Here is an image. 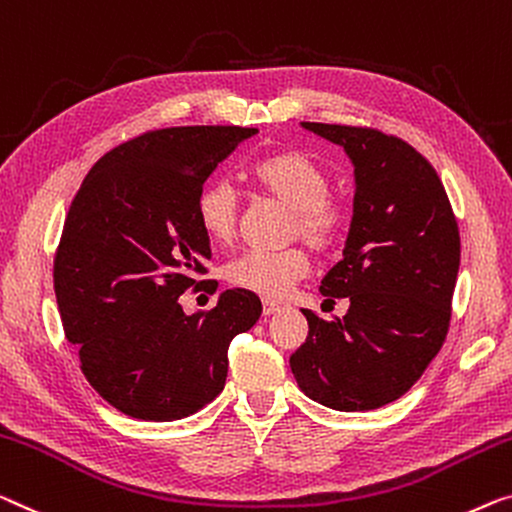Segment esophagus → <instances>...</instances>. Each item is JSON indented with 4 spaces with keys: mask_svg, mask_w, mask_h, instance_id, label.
<instances>
[{
    "mask_svg": "<svg viewBox=\"0 0 512 512\" xmlns=\"http://www.w3.org/2000/svg\"><path fill=\"white\" fill-rule=\"evenodd\" d=\"M278 308H280L278 301H271V299L264 301V315H273V312H276Z\"/></svg>",
    "mask_w": 512,
    "mask_h": 512,
    "instance_id": "esophagus-1",
    "label": "esophagus"
}]
</instances>
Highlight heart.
Masks as SVG:
<instances>
[{"label": "heart", "mask_w": 512, "mask_h": 512, "mask_svg": "<svg viewBox=\"0 0 512 512\" xmlns=\"http://www.w3.org/2000/svg\"><path fill=\"white\" fill-rule=\"evenodd\" d=\"M257 188L273 200L292 209L289 236L303 239L315 253H333L345 243L349 211L329 195L331 181L322 167L303 151H276L259 158L250 170ZM197 223L213 243H230L239 232L241 197L234 183L213 179L204 183L195 202ZM310 273V259L303 248L280 253L246 250L225 266V278L232 287L280 299Z\"/></svg>", "instance_id": "1"}]
</instances>
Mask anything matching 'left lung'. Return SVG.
I'll return each mask as SVG.
<instances>
[{
	"instance_id": "left-lung-1",
	"label": "left lung",
	"mask_w": 512,
	"mask_h": 512,
	"mask_svg": "<svg viewBox=\"0 0 512 512\" xmlns=\"http://www.w3.org/2000/svg\"><path fill=\"white\" fill-rule=\"evenodd\" d=\"M303 126L345 147L356 195L345 257L319 287L349 310L335 322L303 310L308 338L289 365L324 407L377 409L402 398L444 347L460 230L437 170L409 142L370 126Z\"/></svg>"
}]
</instances>
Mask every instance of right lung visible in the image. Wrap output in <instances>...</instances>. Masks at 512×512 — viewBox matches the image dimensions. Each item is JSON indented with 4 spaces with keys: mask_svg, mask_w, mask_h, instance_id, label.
Listing matches in <instances>:
<instances>
[{
    "mask_svg": "<svg viewBox=\"0 0 512 512\" xmlns=\"http://www.w3.org/2000/svg\"><path fill=\"white\" fill-rule=\"evenodd\" d=\"M257 128L144 131L91 167L66 213L55 294L66 340L101 398L140 421H179L225 388L227 349L262 315L246 289L186 315L179 296L211 289L197 195Z\"/></svg>",
    "mask_w": 512,
    "mask_h": 512,
    "instance_id": "right-lung-1",
    "label": "right lung"
}]
</instances>
